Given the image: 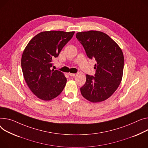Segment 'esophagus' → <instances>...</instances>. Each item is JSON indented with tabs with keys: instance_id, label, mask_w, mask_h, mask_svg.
<instances>
[{
	"instance_id": "obj_1",
	"label": "esophagus",
	"mask_w": 148,
	"mask_h": 148,
	"mask_svg": "<svg viewBox=\"0 0 148 148\" xmlns=\"http://www.w3.org/2000/svg\"><path fill=\"white\" fill-rule=\"evenodd\" d=\"M69 75H70L71 77H74L75 75V74H73V73H69Z\"/></svg>"
}]
</instances>
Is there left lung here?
Here are the masks:
<instances>
[{"mask_svg":"<svg viewBox=\"0 0 148 148\" xmlns=\"http://www.w3.org/2000/svg\"><path fill=\"white\" fill-rule=\"evenodd\" d=\"M76 37L87 56L96 61L95 75H86L81 93L93 103L105 101L116 91L122 80L124 58L121 49L109 36L99 31L79 32Z\"/></svg>","mask_w":148,"mask_h":148,"instance_id":"obj_1","label":"left lung"}]
</instances>
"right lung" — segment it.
Masks as SVG:
<instances>
[{
	"mask_svg": "<svg viewBox=\"0 0 148 148\" xmlns=\"http://www.w3.org/2000/svg\"><path fill=\"white\" fill-rule=\"evenodd\" d=\"M74 32H43L28 42L23 53L21 67L25 81L38 98L52 100L62 92L66 78L58 70H51L52 61L73 37Z\"/></svg>",
	"mask_w": 148,
	"mask_h": 148,
	"instance_id": "1",
	"label": "right lung"
}]
</instances>
